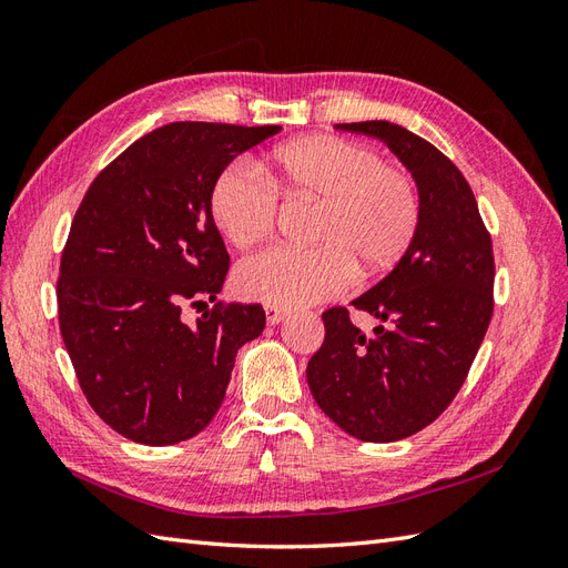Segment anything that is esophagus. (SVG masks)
Listing matches in <instances>:
<instances>
[{"mask_svg":"<svg viewBox=\"0 0 568 568\" xmlns=\"http://www.w3.org/2000/svg\"><path fill=\"white\" fill-rule=\"evenodd\" d=\"M265 317H267V324H280L286 317V311L280 305H265Z\"/></svg>","mask_w":568,"mask_h":568,"instance_id":"obj_1","label":"esophagus"}]
</instances>
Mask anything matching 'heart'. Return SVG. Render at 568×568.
Returning <instances> with one entry per match:
<instances>
[{
  "instance_id": "b5f03b06",
  "label": "heart",
  "mask_w": 568,
  "mask_h": 568,
  "mask_svg": "<svg viewBox=\"0 0 568 568\" xmlns=\"http://www.w3.org/2000/svg\"><path fill=\"white\" fill-rule=\"evenodd\" d=\"M280 194L313 201V248L272 246L239 263V294L272 305L336 298L355 265L374 272L412 246L422 220L417 184L376 149L341 136H305L274 153L270 175L248 159L230 163L211 189V215L230 244L246 248L274 230Z\"/></svg>"
}]
</instances>
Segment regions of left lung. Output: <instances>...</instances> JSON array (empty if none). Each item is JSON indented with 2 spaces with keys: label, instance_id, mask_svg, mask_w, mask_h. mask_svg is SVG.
Segmentation results:
<instances>
[{
  "label": "left lung",
  "instance_id": "left-lung-1",
  "mask_svg": "<svg viewBox=\"0 0 568 568\" xmlns=\"http://www.w3.org/2000/svg\"><path fill=\"white\" fill-rule=\"evenodd\" d=\"M336 128L386 142L417 182L422 220L388 277L353 301L384 324L365 336L348 307L324 311L305 374L343 432L393 443L436 422L467 379L493 317V242L469 182L432 142L386 120Z\"/></svg>",
  "mask_w": 568,
  "mask_h": 568
}]
</instances>
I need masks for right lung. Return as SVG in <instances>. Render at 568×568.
I'll return each instance as SVG.
<instances>
[{"instance_id":"right-lung-1","label":"right lung","mask_w":568,"mask_h":568,"mask_svg":"<svg viewBox=\"0 0 568 568\" xmlns=\"http://www.w3.org/2000/svg\"><path fill=\"white\" fill-rule=\"evenodd\" d=\"M280 125L180 120L140 136L90 184L61 253L59 326L78 384L113 432L173 445L225 400L236 351L265 329L257 303L217 294L230 253L211 215L215 178ZM214 307L196 327L184 304Z\"/></svg>"}]
</instances>
